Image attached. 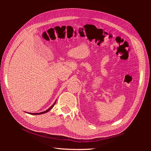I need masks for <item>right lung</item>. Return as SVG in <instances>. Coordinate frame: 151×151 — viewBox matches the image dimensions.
<instances>
[{
    "mask_svg": "<svg viewBox=\"0 0 151 151\" xmlns=\"http://www.w3.org/2000/svg\"><path fill=\"white\" fill-rule=\"evenodd\" d=\"M55 101L54 103V104L50 108H48L47 109V110H46V111H43V112H41V113H29V114H34V115H37V114H44V113H47V112H48L54 106V105H55Z\"/></svg>",
    "mask_w": 151,
    "mask_h": 151,
    "instance_id": "right-lung-1",
    "label": "right lung"
}]
</instances>
